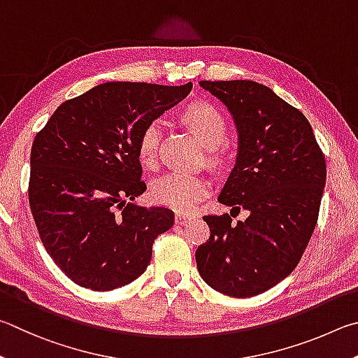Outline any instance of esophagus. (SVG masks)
<instances>
[{"mask_svg":"<svg viewBox=\"0 0 358 358\" xmlns=\"http://www.w3.org/2000/svg\"><path fill=\"white\" fill-rule=\"evenodd\" d=\"M192 215L190 214H184V212H178L176 214V223H184L187 220H190Z\"/></svg>","mask_w":358,"mask_h":358,"instance_id":"1","label":"esophagus"}]
</instances>
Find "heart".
I'll use <instances>...</instances> for the list:
<instances>
[{
  "label": "heart",
  "instance_id": "heart-1",
  "mask_svg": "<svg viewBox=\"0 0 358 358\" xmlns=\"http://www.w3.org/2000/svg\"><path fill=\"white\" fill-rule=\"evenodd\" d=\"M182 122L189 125L190 130L198 136L206 148L215 149L223 144L228 134L227 119L214 105L208 102H196L187 108L182 116ZM160 125L159 122H149L141 130L136 144L138 160L146 168H155L159 160ZM210 182L203 176L185 173H168L154 180L150 196L155 203L168 206L176 210H192L198 203L209 195Z\"/></svg>",
  "mask_w": 358,
  "mask_h": 358
}]
</instances>
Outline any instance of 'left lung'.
Segmentation results:
<instances>
[{"mask_svg":"<svg viewBox=\"0 0 358 358\" xmlns=\"http://www.w3.org/2000/svg\"><path fill=\"white\" fill-rule=\"evenodd\" d=\"M228 106L239 131L236 166L218 201L248 210L204 215L210 236L196 266L215 291L243 299L285 280L316 228L325 185V157L302 111L252 80L199 81ZM233 215V214H231Z\"/></svg>","mask_w":358,"mask_h":358,"instance_id":"left-lung-1","label":"left lung"}]
</instances>
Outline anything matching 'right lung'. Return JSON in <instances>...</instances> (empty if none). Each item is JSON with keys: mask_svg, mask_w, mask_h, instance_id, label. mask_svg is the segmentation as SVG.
Wrapping results in <instances>:
<instances>
[{"mask_svg": "<svg viewBox=\"0 0 358 358\" xmlns=\"http://www.w3.org/2000/svg\"><path fill=\"white\" fill-rule=\"evenodd\" d=\"M192 86L110 81L66 100L37 131L31 212L43 247L73 283L92 291L131 283L149 266L155 237L173 227V210L125 199L146 192L141 130Z\"/></svg>", "mask_w": 358, "mask_h": 358, "instance_id": "1", "label": "right lung"}]
</instances>
